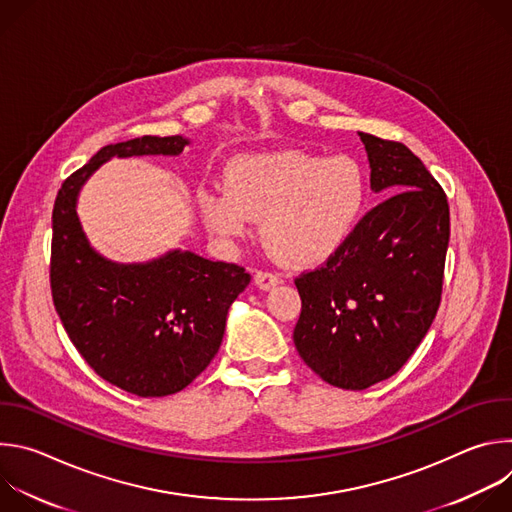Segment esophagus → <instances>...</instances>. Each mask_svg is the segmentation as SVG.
<instances>
[{"instance_id": "34e87169", "label": "esophagus", "mask_w": 512, "mask_h": 512, "mask_svg": "<svg viewBox=\"0 0 512 512\" xmlns=\"http://www.w3.org/2000/svg\"><path fill=\"white\" fill-rule=\"evenodd\" d=\"M255 283H257V287L269 291V289H273L277 283H281V277H279L277 273H271V271H257Z\"/></svg>"}]
</instances>
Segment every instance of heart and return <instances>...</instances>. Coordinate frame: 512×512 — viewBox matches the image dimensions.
Returning a JSON list of instances; mask_svg holds the SVG:
<instances>
[{"instance_id":"1","label":"heart","mask_w":512,"mask_h":512,"mask_svg":"<svg viewBox=\"0 0 512 512\" xmlns=\"http://www.w3.org/2000/svg\"><path fill=\"white\" fill-rule=\"evenodd\" d=\"M227 186H206L198 206L206 227L227 239L261 218V241L281 263L308 267L330 259L354 233L369 196L362 166L348 156L306 150L243 154L229 162Z\"/></svg>"}]
</instances>
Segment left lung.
<instances>
[{
    "mask_svg": "<svg viewBox=\"0 0 512 512\" xmlns=\"http://www.w3.org/2000/svg\"><path fill=\"white\" fill-rule=\"evenodd\" d=\"M358 135L371 190L389 198L324 267L296 279L302 316L294 330L308 367L350 391L389 379L417 350L440 308L450 243V206L423 162L403 143Z\"/></svg>",
    "mask_w": 512,
    "mask_h": 512,
    "instance_id": "left-lung-1",
    "label": "left lung"
}]
</instances>
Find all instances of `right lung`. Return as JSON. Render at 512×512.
I'll list each match as a JSON object with an SVG mask.
<instances>
[{
	"mask_svg": "<svg viewBox=\"0 0 512 512\" xmlns=\"http://www.w3.org/2000/svg\"><path fill=\"white\" fill-rule=\"evenodd\" d=\"M186 145L182 135L105 145L64 180L52 210L50 285L62 326L99 377L137 397L174 395L208 367L251 275L182 249L143 263L107 259L89 243L77 204L105 162L180 156Z\"/></svg>",
	"mask_w": 512,
	"mask_h": 512,
	"instance_id": "add662e5",
	"label": "right lung"
}]
</instances>
